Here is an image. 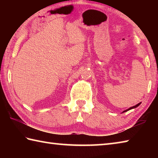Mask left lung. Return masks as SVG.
Masks as SVG:
<instances>
[{
    "mask_svg": "<svg viewBox=\"0 0 158 158\" xmlns=\"http://www.w3.org/2000/svg\"><path fill=\"white\" fill-rule=\"evenodd\" d=\"M140 104H141V102H139V104H137V105H136L135 106H132V107H130V108H129V109H127V110H125V111H123V112L127 111L130 110V109H135V108H136V107H137L138 106H139V105H140Z\"/></svg>",
    "mask_w": 158,
    "mask_h": 158,
    "instance_id": "obj_1",
    "label": "left lung"
}]
</instances>
